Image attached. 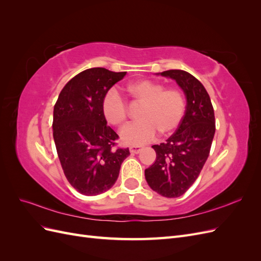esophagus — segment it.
<instances>
[{
  "label": "esophagus",
  "mask_w": 261,
  "mask_h": 261,
  "mask_svg": "<svg viewBox=\"0 0 261 261\" xmlns=\"http://www.w3.org/2000/svg\"><path fill=\"white\" fill-rule=\"evenodd\" d=\"M141 150H143V147L141 146H132L130 148H129V151H130V153H139Z\"/></svg>",
  "instance_id": "1"
}]
</instances>
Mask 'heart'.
I'll return each mask as SVG.
<instances>
[{
	"instance_id": "b5f03b06",
	"label": "heart",
	"mask_w": 261,
	"mask_h": 261,
	"mask_svg": "<svg viewBox=\"0 0 261 261\" xmlns=\"http://www.w3.org/2000/svg\"><path fill=\"white\" fill-rule=\"evenodd\" d=\"M133 101L143 105L139 118L121 132V139L126 145L139 146L151 141L159 132L161 135L174 133L183 121L186 101L183 92L176 88H164L161 83L136 81L127 86ZM102 115L113 126H122L128 115V108L120 92L109 90L101 103Z\"/></svg>"
}]
</instances>
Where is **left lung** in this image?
Returning a JSON list of instances; mask_svg holds the SVG:
<instances>
[{
  "label": "left lung",
  "mask_w": 261,
  "mask_h": 261,
  "mask_svg": "<svg viewBox=\"0 0 261 261\" xmlns=\"http://www.w3.org/2000/svg\"><path fill=\"white\" fill-rule=\"evenodd\" d=\"M161 76L174 80L186 96V111L176 132L153 145L154 163L145 170L152 191L168 198L186 193L206 163L216 132L215 111L203 85L185 70L170 69Z\"/></svg>",
  "instance_id": "left-lung-1"
}]
</instances>
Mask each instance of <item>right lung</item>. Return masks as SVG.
<instances>
[{
	"label": "right lung",
	"mask_w": 261,
	"mask_h": 261,
	"mask_svg": "<svg viewBox=\"0 0 261 261\" xmlns=\"http://www.w3.org/2000/svg\"><path fill=\"white\" fill-rule=\"evenodd\" d=\"M126 72L84 70L62 89L53 110V138L64 174L78 193L96 196L111 188L128 148H115L117 134L107 125L101 103Z\"/></svg>",
	"instance_id": "obj_1"
}]
</instances>
